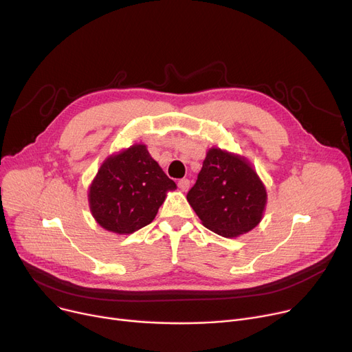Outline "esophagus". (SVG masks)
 I'll return each mask as SVG.
<instances>
[{
    "label": "esophagus",
    "instance_id": "1",
    "mask_svg": "<svg viewBox=\"0 0 352 352\" xmlns=\"http://www.w3.org/2000/svg\"><path fill=\"white\" fill-rule=\"evenodd\" d=\"M178 188L181 190V191H188V188H190V179H187V178H182V179H179L178 181Z\"/></svg>",
    "mask_w": 352,
    "mask_h": 352
}]
</instances>
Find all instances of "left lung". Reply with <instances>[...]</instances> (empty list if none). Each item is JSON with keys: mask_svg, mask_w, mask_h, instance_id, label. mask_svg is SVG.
Here are the masks:
<instances>
[{"mask_svg": "<svg viewBox=\"0 0 352 352\" xmlns=\"http://www.w3.org/2000/svg\"><path fill=\"white\" fill-rule=\"evenodd\" d=\"M187 199L202 226L234 238L260 224L267 191L244 157L211 148Z\"/></svg>", "mask_w": 352, "mask_h": 352, "instance_id": "left-lung-1", "label": "left lung"}]
</instances>
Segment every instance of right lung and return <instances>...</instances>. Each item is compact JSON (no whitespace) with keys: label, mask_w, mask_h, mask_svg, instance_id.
I'll return each instance as SVG.
<instances>
[{"label":"right lung","mask_w":352,"mask_h":352,"mask_svg":"<svg viewBox=\"0 0 352 352\" xmlns=\"http://www.w3.org/2000/svg\"><path fill=\"white\" fill-rule=\"evenodd\" d=\"M177 188L144 144L109 155L92 179L88 202L107 231L133 234L153 223L166 192Z\"/></svg>","instance_id":"add662e5"}]
</instances>
